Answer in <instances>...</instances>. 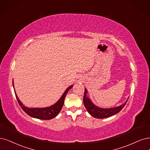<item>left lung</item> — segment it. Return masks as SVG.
Returning <instances> with one entry per match:
<instances>
[{
    "label": "left lung",
    "mask_w": 150,
    "mask_h": 150,
    "mask_svg": "<svg viewBox=\"0 0 150 150\" xmlns=\"http://www.w3.org/2000/svg\"><path fill=\"white\" fill-rule=\"evenodd\" d=\"M88 91L85 88V93L83 96V104L86 108L87 111L93 117L98 119H104L109 117L110 116H112L116 114L119 112L120 110L123 109L125 106L127 101H128L129 98H127V101L122 105L117 107H114L110 108H99L94 104L91 99L88 95Z\"/></svg>",
    "instance_id": "left-lung-1"
}]
</instances>
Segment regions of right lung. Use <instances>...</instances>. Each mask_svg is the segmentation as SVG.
<instances>
[{"mask_svg": "<svg viewBox=\"0 0 150 150\" xmlns=\"http://www.w3.org/2000/svg\"><path fill=\"white\" fill-rule=\"evenodd\" d=\"M73 85H70L67 88V90L63 93L62 96L60 98V99L56 103L52 105V106L46 108H28L25 106V105H23V104L20 101L18 97L16 95L13 80V86L14 88L15 96L21 109H23L28 115L31 116V117L41 120H50L56 117L59 114V113L60 112L61 109H62L63 107L64 99L67 94L68 91L71 89V88L73 87Z\"/></svg>", "mask_w": 150, "mask_h": 150, "instance_id": "1", "label": "right lung"}]
</instances>
